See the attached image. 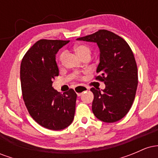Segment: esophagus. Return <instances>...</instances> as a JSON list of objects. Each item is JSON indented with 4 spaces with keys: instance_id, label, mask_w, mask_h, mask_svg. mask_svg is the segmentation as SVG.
Listing matches in <instances>:
<instances>
[{
    "instance_id": "1",
    "label": "esophagus",
    "mask_w": 158,
    "mask_h": 158,
    "mask_svg": "<svg viewBox=\"0 0 158 158\" xmlns=\"http://www.w3.org/2000/svg\"><path fill=\"white\" fill-rule=\"evenodd\" d=\"M88 88L86 86H83V85H79V86H77L75 88V91L76 93L77 94L78 97H79V96H81V94L83 93V92L86 91V90H88Z\"/></svg>"
}]
</instances>
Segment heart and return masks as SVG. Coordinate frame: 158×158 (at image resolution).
<instances>
[{
    "mask_svg": "<svg viewBox=\"0 0 158 158\" xmlns=\"http://www.w3.org/2000/svg\"><path fill=\"white\" fill-rule=\"evenodd\" d=\"M74 51L76 52V53L77 54V56L81 58L84 56H90V50L88 46L84 44H79L77 45L74 48ZM64 56V52H61V53L59 56V62H61L62 60V58Z\"/></svg>",
    "mask_w": 158,
    "mask_h": 158,
    "instance_id": "heart-1",
    "label": "heart"
}]
</instances>
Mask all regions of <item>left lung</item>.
I'll use <instances>...</instances> for the list:
<instances>
[{
    "label": "left lung",
    "instance_id": "obj_1",
    "mask_svg": "<svg viewBox=\"0 0 158 158\" xmlns=\"http://www.w3.org/2000/svg\"><path fill=\"white\" fill-rule=\"evenodd\" d=\"M79 41L97 43L100 51L96 79L104 81L106 88H92V110L105 123L119 120L129 111L138 84L137 67L131 48L120 36L106 30L78 38Z\"/></svg>",
    "mask_w": 158,
    "mask_h": 158
}]
</instances>
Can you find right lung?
<instances>
[{
    "label": "right lung",
    "mask_w": 158,
    "mask_h": 158,
    "mask_svg": "<svg viewBox=\"0 0 158 158\" xmlns=\"http://www.w3.org/2000/svg\"><path fill=\"white\" fill-rule=\"evenodd\" d=\"M70 41L41 39L29 49L21 64V90L29 114L40 126L62 130L73 122L77 95L73 89L61 94L52 88L59 76L56 54Z\"/></svg>",
    "instance_id": "obj_1"
}]
</instances>
